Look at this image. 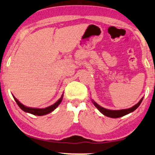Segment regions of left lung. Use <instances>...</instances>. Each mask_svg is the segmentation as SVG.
<instances>
[{
	"label": "left lung",
	"instance_id": "1",
	"mask_svg": "<svg viewBox=\"0 0 155 155\" xmlns=\"http://www.w3.org/2000/svg\"><path fill=\"white\" fill-rule=\"evenodd\" d=\"M142 100H143V97H142V98H141V100H140L137 104L132 107V108H130L127 109H123V110H108V109L104 108H103V107L100 106L98 104H97L96 102L94 101H92V102H93V104H94V106H96L97 108H98V110L100 111L101 113H103L104 115H106V116H108V117H113V118H117V117L124 116V115H125L129 114V113L133 112L134 110H136V109L139 107L140 104H141V102L142 101Z\"/></svg>",
	"mask_w": 155,
	"mask_h": 155
}]
</instances>
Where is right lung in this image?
I'll list each match as a JSON object with an SVG mask.
<instances>
[{"instance_id":"1","label":"right lung","mask_w":155,"mask_h":155,"mask_svg":"<svg viewBox=\"0 0 155 155\" xmlns=\"http://www.w3.org/2000/svg\"><path fill=\"white\" fill-rule=\"evenodd\" d=\"M13 96L14 99H15L16 103H17V104L18 105V106H19L22 110L25 111V112L31 113V114H33L35 115H45L48 114L49 113L52 112V111L54 110L55 108H57V107L61 104V101H62V98H63V94H62V96H61V98H59V100L55 103V104L51 105V106L47 107V108H30V107H27L25 106H24V105H22L21 103H20V101H18V100L15 98V96Z\"/></svg>"}]
</instances>
